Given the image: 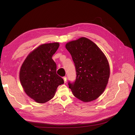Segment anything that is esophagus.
Wrapping results in <instances>:
<instances>
[{
  "mask_svg": "<svg viewBox=\"0 0 135 135\" xmlns=\"http://www.w3.org/2000/svg\"><path fill=\"white\" fill-rule=\"evenodd\" d=\"M63 80H64V82H65V83H66L67 82V77H66V76H64V77L63 78Z\"/></svg>",
  "mask_w": 135,
  "mask_h": 135,
  "instance_id": "34e87169",
  "label": "esophagus"
}]
</instances>
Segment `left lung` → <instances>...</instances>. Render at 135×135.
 Masks as SVG:
<instances>
[{"mask_svg":"<svg viewBox=\"0 0 135 135\" xmlns=\"http://www.w3.org/2000/svg\"><path fill=\"white\" fill-rule=\"evenodd\" d=\"M66 48L72 56L76 69V80L68 83L73 95L84 102L95 100L103 93L110 76L108 60L91 40L81 37L69 41Z\"/></svg>","mask_w":135,"mask_h":135,"instance_id":"obj_1","label":"left lung"}]
</instances>
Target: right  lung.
Wrapping results in <instances>:
<instances>
[{"instance_id": "obj_1", "label": "right lung", "mask_w": 135, "mask_h": 135, "mask_svg": "<svg viewBox=\"0 0 135 135\" xmlns=\"http://www.w3.org/2000/svg\"><path fill=\"white\" fill-rule=\"evenodd\" d=\"M59 42L41 44L27 56L20 70V80L26 94L39 103L50 100L57 88L64 83L56 74V64L52 57Z\"/></svg>"}]
</instances>
